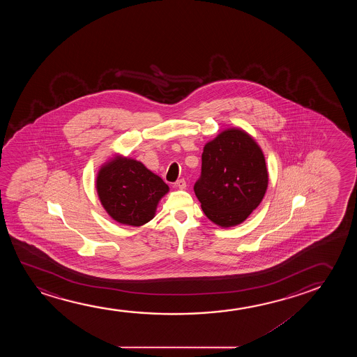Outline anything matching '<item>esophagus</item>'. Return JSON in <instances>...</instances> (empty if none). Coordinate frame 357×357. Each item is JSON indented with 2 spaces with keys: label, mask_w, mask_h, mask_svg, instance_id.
Returning <instances> with one entry per match:
<instances>
[{
  "label": "esophagus",
  "mask_w": 357,
  "mask_h": 357,
  "mask_svg": "<svg viewBox=\"0 0 357 357\" xmlns=\"http://www.w3.org/2000/svg\"><path fill=\"white\" fill-rule=\"evenodd\" d=\"M176 188H179V189H185L186 181H184V179H179V181H176Z\"/></svg>",
  "instance_id": "esophagus-1"
}]
</instances>
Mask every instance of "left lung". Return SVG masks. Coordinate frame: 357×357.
<instances>
[{"instance_id": "obj_1", "label": "left lung", "mask_w": 357, "mask_h": 357, "mask_svg": "<svg viewBox=\"0 0 357 357\" xmlns=\"http://www.w3.org/2000/svg\"><path fill=\"white\" fill-rule=\"evenodd\" d=\"M268 186L264 152L251 135L230 128L206 144L194 191L206 217L229 228L243 223Z\"/></svg>"}]
</instances>
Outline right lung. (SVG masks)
<instances>
[{"label":"right lung","instance_id":"add662e5","mask_svg":"<svg viewBox=\"0 0 357 357\" xmlns=\"http://www.w3.org/2000/svg\"><path fill=\"white\" fill-rule=\"evenodd\" d=\"M96 190L101 205L113 220L140 227L155 217L158 201L169 188L142 162L116 156L100 168Z\"/></svg>","mask_w":357,"mask_h":357}]
</instances>
